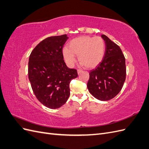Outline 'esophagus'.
Listing matches in <instances>:
<instances>
[{
  "label": "esophagus",
  "instance_id": "obj_1",
  "mask_svg": "<svg viewBox=\"0 0 149 149\" xmlns=\"http://www.w3.org/2000/svg\"><path fill=\"white\" fill-rule=\"evenodd\" d=\"M77 71H78V74H79L82 72V70H78Z\"/></svg>",
  "mask_w": 149,
  "mask_h": 149
}]
</instances>
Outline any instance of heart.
<instances>
[{"label":"heart","instance_id":"b5f03b06","mask_svg":"<svg viewBox=\"0 0 149 149\" xmlns=\"http://www.w3.org/2000/svg\"><path fill=\"white\" fill-rule=\"evenodd\" d=\"M68 48L63 49V55L68 66H74L76 60L74 55H78L81 65L87 68H93L102 60L106 47L104 41L100 37L81 36L71 40Z\"/></svg>","mask_w":149,"mask_h":149}]
</instances>
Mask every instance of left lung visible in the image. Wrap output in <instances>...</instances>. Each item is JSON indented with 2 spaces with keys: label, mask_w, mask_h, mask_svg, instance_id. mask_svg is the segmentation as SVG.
I'll list each match as a JSON object with an SVG mask.
<instances>
[{
  "label": "left lung",
  "mask_w": 149,
  "mask_h": 149,
  "mask_svg": "<svg viewBox=\"0 0 149 149\" xmlns=\"http://www.w3.org/2000/svg\"><path fill=\"white\" fill-rule=\"evenodd\" d=\"M105 54L95 69L89 71L87 87L89 93L100 101L114 98L123 88L126 76L125 59L120 47L105 35Z\"/></svg>",
  "instance_id": "left-lung-1"
}]
</instances>
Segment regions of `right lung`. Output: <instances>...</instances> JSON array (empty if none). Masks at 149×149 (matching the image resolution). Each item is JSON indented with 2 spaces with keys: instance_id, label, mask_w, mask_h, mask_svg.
Listing matches in <instances>:
<instances>
[{
  "instance_id": "obj_1",
  "label": "right lung",
  "mask_w": 149,
  "mask_h": 149,
  "mask_svg": "<svg viewBox=\"0 0 149 149\" xmlns=\"http://www.w3.org/2000/svg\"><path fill=\"white\" fill-rule=\"evenodd\" d=\"M67 35L48 37L39 43L29 56L28 74L37 100L50 109L66 103L70 94V83L77 78V70L68 68L63 47Z\"/></svg>"
}]
</instances>
